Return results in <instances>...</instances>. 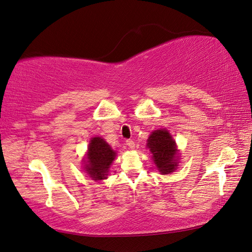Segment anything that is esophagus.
<instances>
[{
    "mask_svg": "<svg viewBox=\"0 0 252 252\" xmlns=\"http://www.w3.org/2000/svg\"><path fill=\"white\" fill-rule=\"evenodd\" d=\"M126 145L129 146L130 149H134L135 143H134V141H132V140H127V141H126Z\"/></svg>",
    "mask_w": 252,
    "mask_h": 252,
    "instance_id": "esophagus-1",
    "label": "esophagus"
}]
</instances>
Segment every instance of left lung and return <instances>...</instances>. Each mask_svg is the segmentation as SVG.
<instances>
[{"instance_id":"8db88e82","label":"left lung","mask_w":252,"mask_h":252,"mask_svg":"<svg viewBox=\"0 0 252 252\" xmlns=\"http://www.w3.org/2000/svg\"><path fill=\"white\" fill-rule=\"evenodd\" d=\"M146 145L150 149L154 164L160 174L168 175L176 170L179 158L178 150L168 131L166 129L153 131Z\"/></svg>"}]
</instances>
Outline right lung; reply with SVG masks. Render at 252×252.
<instances>
[{
    "instance_id": "1",
    "label": "right lung",
    "mask_w": 252,
    "mask_h": 252,
    "mask_svg": "<svg viewBox=\"0 0 252 252\" xmlns=\"http://www.w3.org/2000/svg\"><path fill=\"white\" fill-rule=\"evenodd\" d=\"M117 153L108 143L99 136L93 137L88 145L84 167L93 180L106 179L110 165L116 158Z\"/></svg>"
}]
</instances>
